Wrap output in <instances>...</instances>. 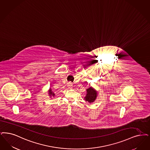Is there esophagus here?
<instances>
[{"label":"esophagus","instance_id":"esophagus-1","mask_svg":"<svg viewBox=\"0 0 150 150\" xmlns=\"http://www.w3.org/2000/svg\"><path fill=\"white\" fill-rule=\"evenodd\" d=\"M67 88H69V89H71L72 88V84L71 83H69L67 84Z\"/></svg>","mask_w":150,"mask_h":150}]
</instances>
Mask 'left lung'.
<instances>
[{"label":"left lung","mask_w":150,"mask_h":150,"mask_svg":"<svg viewBox=\"0 0 150 150\" xmlns=\"http://www.w3.org/2000/svg\"><path fill=\"white\" fill-rule=\"evenodd\" d=\"M98 95V91H96L92 86H90V88L86 89V94L84 99L86 102H88L89 103H92L95 102Z\"/></svg>","instance_id":"obj_1"}]
</instances>
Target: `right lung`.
<instances>
[{"instance_id": "1", "label": "right lung", "mask_w": 150, "mask_h": 150, "mask_svg": "<svg viewBox=\"0 0 150 150\" xmlns=\"http://www.w3.org/2000/svg\"><path fill=\"white\" fill-rule=\"evenodd\" d=\"M48 96H50V98H51V97H52V96L54 97V96H55L54 93V92L52 91V89H51V88H50L49 90H48Z\"/></svg>"}]
</instances>
